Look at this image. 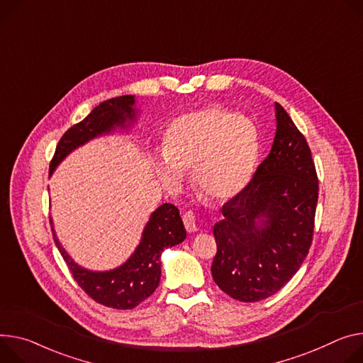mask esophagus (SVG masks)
<instances>
[{
	"mask_svg": "<svg viewBox=\"0 0 363 363\" xmlns=\"http://www.w3.org/2000/svg\"><path fill=\"white\" fill-rule=\"evenodd\" d=\"M182 220H184V224H185V228L188 233H194L199 230V225H196V218H195V214L192 211H186L184 216H182Z\"/></svg>",
	"mask_w": 363,
	"mask_h": 363,
	"instance_id": "esophagus-1",
	"label": "esophagus"
}]
</instances>
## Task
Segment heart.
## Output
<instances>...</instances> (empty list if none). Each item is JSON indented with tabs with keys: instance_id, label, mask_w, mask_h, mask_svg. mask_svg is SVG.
Listing matches in <instances>:
<instances>
[{
	"instance_id": "1",
	"label": "heart",
	"mask_w": 363,
	"mask_h": 363,
	"mask_svg": "<svg viewBox=\"0 0 363 363\" xmlns=\"http://www.w3.org/2000/svg\"><path fill=\"white\" fill-rule=\"evenodd\" d=\"M164 156L155 163L160 185L181 188L189 171L192 188L211 203L236 196L250 181L257 157V130L245 116L208 106L178 117L164 136Z\"/></svg>"
}]
</instances>
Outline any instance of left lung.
<instances>
[{"label": "left lung", "instance_id": "8db88e82", "mask_svg": "<svg viewBox=\"0 0 363 363\" xmlns=\"http://www.w3.org/2000/svg\"><path fill=\"white\" fill-rule=\"evenodd\" d=\"M272 149L250 182L214 224L211 274L232 298L256 303L277 294L300 269L313 242L318 179L311 150L275 103Z\"/></svg>", "mask_w": 363, "mask_h": 363}]
</instances>
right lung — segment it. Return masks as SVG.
<instances>
[{
	"label": "right lung",
	"mask_w": 363,
	"mask_h": 363,
	"mask_svg": "<svg viewBox=\"0 0 363 363\" xmlns=\"http://www.w3.org/2000/svg\"><path fill=\"white\" fill-rule=\"evenodd\" d=\"M136 116L135 95H121L96 106L59 140L50 162V175L72 150L91 139L111 133L117 127H128L136 120ZM50 224L55 243L78 285L98 304L117 310L135 308L155 292L160 281L162 252L179 245L186 238L179 210L174 204H162L152 213L135 253L121 267L96 272L74 262L59 243L52 220Z\"/></svg>",
	"instance_id": "right-lung-1"
}]
</instances>
